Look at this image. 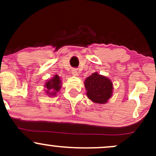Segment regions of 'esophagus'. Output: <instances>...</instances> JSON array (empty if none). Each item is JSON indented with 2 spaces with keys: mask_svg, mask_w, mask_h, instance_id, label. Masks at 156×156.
I'll return each mask as SVG.
<instances>
[{
  "mask_svg": "<svg viewBox=\"0 0 156 156\" xmlns=\"http://www.w3.org/2000/svg\"><path fill=\"white\" fill-rule=\"evenodd\" d=\"M72 74L73 76H78V72L76 69H72Z\"/></svg>",
  "mask_w": 156,
  "mask_h": 156,
  "instance_id": "1",
  "label": "esophagus"
}]
</instances>
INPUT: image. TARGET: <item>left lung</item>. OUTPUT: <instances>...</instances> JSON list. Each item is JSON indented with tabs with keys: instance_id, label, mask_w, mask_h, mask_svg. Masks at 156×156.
Masks as SVG:
<instances>
[{
	"instance_id": "1",
	"label": "left lung",
	"mask_w": 156,
	"mask_h": 156,
	"mask_svg": "<svg viewBox=\"0 0 156 156\" xmlns=\"http://www.w3.org/2000/svg\"><path fill=\"white\" fill-rule=\"evenodd\" d=\"M87 97L94 103L105 104L112 97L113 84L107 77L96 72L84 81Z\"/></svg>"
}]
</instances>
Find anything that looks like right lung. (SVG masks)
I'll return each instance as SVG.
<instances>
[{"label":"right lung","instance_id":"add662e5","mask_svg":"<svg viewBox=\"0 0 156 156\" xmlns=\"http://www.w3.org/2000/svg\"><path fill=\"white\" fill-rule=\"evenodd\" d=\"M61 87H62V81L60 77L57 75H55L53 78L48 79L45 82V94L50 97H55L57 92L60 90Z\"/></svg>","mask_w":156,"mask_h":156}]
</instances>
